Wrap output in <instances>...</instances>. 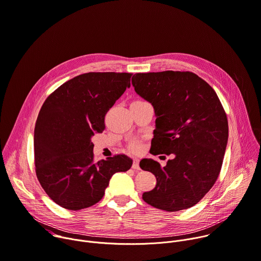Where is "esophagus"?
I'll return each mask as SVG.
<instances>
[{
  "label": "esophagus",
  "instance_id": "esophagus-1",
  "mask_svg": "<svg viewBox=\"0 0 261 261\" xmlns=\"http://www.w3.org/2000/svg\"><path fill=\"white\" fill-rule=\"evenodd\" d=\"M132 168L134 169V170H139L140 168H139V160L138 159H133V164H132Z\"/></svg>",
  "mask_w": 261,
  "mask_h": 261
}]
</instances>
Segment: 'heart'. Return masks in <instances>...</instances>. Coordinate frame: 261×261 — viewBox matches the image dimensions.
<instances>
[{
  "instance_id": "b5f03b06",
  "label": "heart",
  "mask_w": 261,
  "mask_h": 261,
  "mask_svg": "<svg viewBox=\"0 0 261 261\" xmlns=\"http://www.w3.org/2000/svg\"><path fill=\"white\" fill-rule=\"evenodd\" d=\"M129 148H130V150L133 151V152H138V151L141 149V144L139 143V141L134 140V141H132V142L130 143Z\"/></svg>"
}]
</instances>
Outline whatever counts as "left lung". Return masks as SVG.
<instances>
[{"instance_id":"obj_1","label":"left lung","mask_w":261,"mask_h":261,"mask_svg":"<svg viewBox=\"0 0 261 261\" xmlns=\"http://www.w3.org/2000/svg\"><path fill=\"white\" fill-rule=\"evenodd\" d=\"M135 92L150 102L155 114L152 154H173L165 167L151 159L139 166L156 178L142 199L148 205L174 212L199 203L221 170L228 138L223 107L212 87L192 71L135 73Z\"/></svg>"}]
</instances>
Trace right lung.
<instances>
[{"mask_svg": "<svg viewBox=\"0 0 261 261\" xmlns=\"http://www.w3.org/2000/svg\"><path fill=\"white\" fill-rule=\"evenodd\" d=\"M129 72H87L65 82L45 100L34 136L36 174L57 205L76 211L98 203L117 172L132 160L117 154L95 161L91 137L130 87Z\"/></svg>", "mask_w": 261, "mask_h": 261, "instance_id": "1", "label": "right lung"}]
</instances>
